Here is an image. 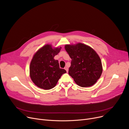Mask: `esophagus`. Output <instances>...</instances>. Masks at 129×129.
<instances>
[{"mask_svg":"<svg viewBox=\"0 0 129 129\" xmlns=\"http://www.w3.org/2000/svg\"><path fill=\"white\" fill-rule=\"evenodd\" d=\"M64 69L66 70V71L67 72H68V68L67 67H65L64 68Z\"/></svg>","mask_w":129,"mask_h":129,"instance_id":"1","label":"esophagus"}]
</instances>
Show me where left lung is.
Listing matches in <instances>:
<instances>
[{
    "label": "left lung",
    "mask_w": 129,
    "mask_h": 129,
    "mask_svg": "<svg viewBox=\"0 0 129 129\" xmlns=\"http://www.w3.org/2000/svg\"><path fill=\"white\" fill-rule=\"evenodd\" d=\"M65 49L72 59L68 74L81 87H91L102 73L101 59L92 48L81 43L65 45Z\"/></svg>",
    "instance_id": "obj_1"
}]
</instances>
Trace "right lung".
Returning a JSON list of instances; mask_svg holds the SVG:
<instances>
[{
	"label": "right lung",
	"mask_w": 129,
	"mask_h": 129,
	"mask_svg": "<svg viewBox=\"0 0 129 129\" xmlns=\"http://www.w3.org/2000/svg\"><path fill=\"white\" fill-rule=\"evenodd\" d=\"M61 48L53 49L46 45L34 54L30 64V77L38 87L45 90L54 88L61 76L66 73L59 68L58 61L54 58Z\"/></svg>",
	"instance_id": "1"
}]
</instances>
